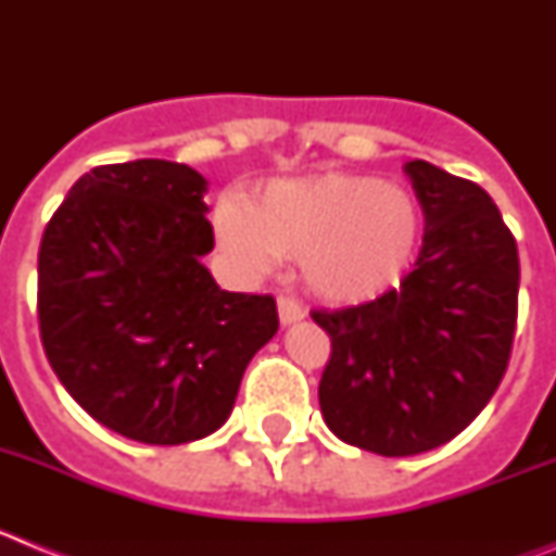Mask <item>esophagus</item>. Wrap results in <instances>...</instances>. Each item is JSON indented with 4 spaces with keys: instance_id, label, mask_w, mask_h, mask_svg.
Here are the masks:
<instances>
[{
    "instance_id": "34e87169",
    "label": "esophagus",
    "mask_w": 556,
    "mask_h": 556,
    "mask_svg": "<svg viewBox=\"0 0 556 556\" xmlns=\"http://www.w3.org/2000/svg\"><path fill=\"white\" fill-rule=\"evenodd\" d=\"M278 317H281L283 326H292V323H301L306 317L303 306L292 298H278Z\"/></svg>"
}]
</instances>
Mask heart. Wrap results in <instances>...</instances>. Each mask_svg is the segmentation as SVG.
Segmentation results:
<instances>
[{"instance_id": "1", "label": "heart", "mask_w": 556, "mask_h": 556, "mask_svg": "<svg viewBox=\"0 0 556 556\" xmlns=\"http://www.w3.org/2000/svg\"><path fill=\"white\" fill-rule=\"evenodd\" d=\"M217 242L242 273L301 258L303 281L328 303H365L401 283L424 242V208L409 189L372 175L323 172L275 180L250 205L214 211Z\"/></svg>"}]
</instances>
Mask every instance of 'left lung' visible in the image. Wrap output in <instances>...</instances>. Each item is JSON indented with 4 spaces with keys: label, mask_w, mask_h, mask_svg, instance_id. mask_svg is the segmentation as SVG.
<instances>
[{
    "label": "left lung",
    "mask_w": 556,
    "mask_h": 556,
    "mask_svg": "<svg viewBox=\"0 0 556 556\" xmlns=\"http://www.w3.org/2000/svg\"><path fill=\"white\" fill-rule=\"evenodd\" d=\"M404 172L426 219L415 269L376 301L312 314L331 337L323 420L381 456L468 429L498 390L518 320V244L493 198L429 161Z\"/></svg>",
    "instance_id": "8db88e82"
}]
</instances>
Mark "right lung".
Returning a JSON list of instances; mask_svg holds the SVG:
<instances>
[{"mask_svg": "<svg viewBox=\"0 0 556 556\" xmlns=\"http://www.w3.org/2000/svg\"><path fill=\"white\" fill-rule=\"evenodd\" d=\"M208 180L139 159L86 172L38 253V323L66 392L116 434L180 445L230 417L250 358L278 331L269 294L225 292Z\"/></svg>", "mask_w": 556, "mask_h": 556, "instance_id": "1", "label": "right lung"}]
</instances>
